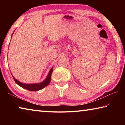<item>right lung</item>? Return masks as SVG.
Instances as JSON below:
<instances>
[{
	"mask_svg": "<svg viewBox=\"0 0 125 125\" xmlns=\"http://www.w3.org/2000/svg\"><path fill=\"white\" fill-rule=\"evenodd\" d=\"M52 72H53V67L51 69V70L50 71L49 73H48L46 79L44 80L43 82H42V83H38V84H24V83H21V82L18 81V80H16V79H15L13 77H13V79L15 80V82H16V83L17 84H18L19 86H20L21 87L26 89L30 91H38L42 89H43V88L46 87V86H47L48 84H50L51 82V75H52Z\"/></svg>",
	"mask_w": 125,
	"mask_h": 125,
	"instance_id": "add662e5",
	"label": "right lung"
}]
</instances>
